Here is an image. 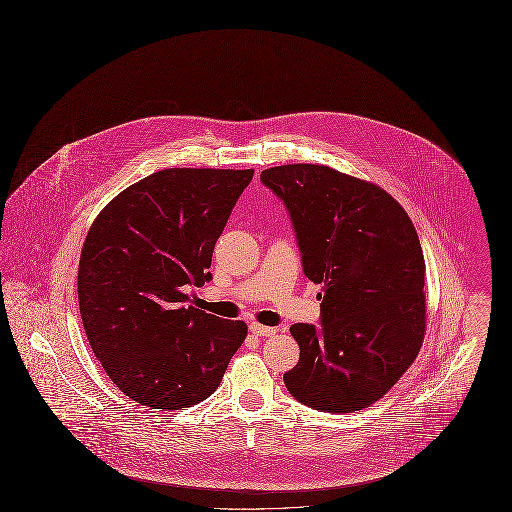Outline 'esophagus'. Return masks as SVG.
<instances>
[{
  "instance_id": "esophagus-1",
  "label": "esophagus",
  "mask_w": 512,
  "mask_h": 512,
  "mask_svg": "<svg viewBox=\"0 0 512 512\" xmlns=\"http://www.w3.org/2000/svg\"><path fill=\"white\" fill-rule=\"evenodd\" d=\"M249 330H251V334H255V336H272V334H276V328H270V326H263V324H259V322H251L249 324Z\"/></svg>"
}]
</instances>
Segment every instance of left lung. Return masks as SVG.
<instances>
[{
  "label": "left lung",
  "instance_id": "1",
  "mask_svg": "<svg viewBox=\"0 0 512 512\" xmlns=\"http://www.w3.org/2000/svg\"><path fill=\"white\" fill-rule=\"evenodd\" d=\"M261 182L286 203L303 272L322 286L320 328H290L301 353L284 384L317 411L366 409L424 341L426 265L413 220L380 186L326 165L272 167Z\"/></svg>",
  "mask_w": 512,
  "mask_h": 512
}]
</instances>
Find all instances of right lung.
Listing matches in <instances>:
<instances>
[{
    "instance_id": "obj_1",
    "label": "right lung",
    "mask_w": 512,
    "mask_h": 512,
    "mask_svg": "<svg viewBox=\"0 0 512 512\" xmlns=\"http://www.w3.org/2000/svg\"><path fill=\"white\" fill-rule=\"evenodd\" d=\"M253 169H165L128 186L92 222L78 305L94 355L132 401L178 411L220 386L244 320L186 307L211 280L213 249Z\"/></svg>"
}]
</instances>
